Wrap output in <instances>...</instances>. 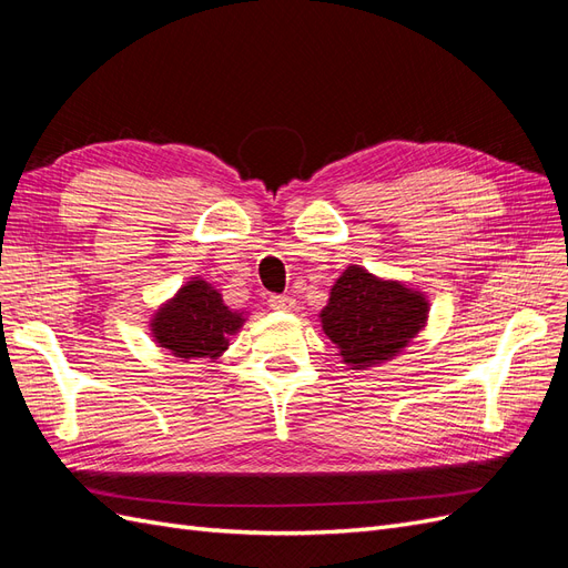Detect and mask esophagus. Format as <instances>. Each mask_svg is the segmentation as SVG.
<instances>
[{"label":"esophagus","instance_id":"esophagus-1","mask_svg":"<svg viewBox=\"0 0 568 568\" xmlns=\"http://www.w3.org/2000/svg\"><path fill=\"white\" fill-rule=\"evenodd\" d=\"M270 307H274V311H284V313H291L296 311V298L294 296H270Z\"/></svg>","mask_w":568,"mask_h":568}]
</instances>
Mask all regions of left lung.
<instances>
[{
    "instance_id": "left-lung-1",
    "label": "left lung",
    "mask_w": 568,
    "mask_h": 568,
    "mask_svg": "<svg viewBox=\"0 0 568 568\" xmlns=\"http://www.w3.org/2000/svg\"><path fill=\"white\" fill-rule=\"evenodd\" d=\"M428 320V301L398 280L348 265L322 307V332L351 369L379 367L400 355Z\"/></svg>"
}]
</instances>
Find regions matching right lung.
<instances>
[{"instance_id":"right-lung-1","label":"right lung","mask_w":568,"mask_h":568,"mask_svg":"<svg viewBox=\"0 0 568 568\" xmlns=\"http://www.w3.org/2000/svg\"><path fill=\"white\" fill-rule=\"evenodd\" d=\"M246 315L232 311L220 291L201 277L182 284L178 294L153 313L149 326L159 348L180 359L220 357L230 336L242 329Z\"/></svg>"}]
</instances>
